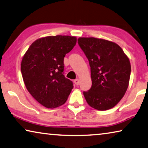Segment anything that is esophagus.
Wrapping results in <instances>:
<instances>
[{"label": "esophagus", "instance_id": "1", "mask_svg": "<svg viewBox=\"0 0 148 148\" xmlns=\"http://www.w3.org/2000/svg\"><path fill=\"white\" fill-rule=\"evenodd\" d=\"M74 83H75V84H76V86H78L79 84H80V80H79L78 78H76V80H74Z\"/></svg>", "mask_w": 148, "mask_h": 148}]
</instances>
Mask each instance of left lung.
I'll list each match as a JSON object with an SVG mask.
<instances>
[{
	"label": "left lung",
	"instance_id": "left-lung-1",
	"mask_svg": "<svg viewBox=\"0 0 148 148\" xmlns=\"http://www.w3.org/2000/svg\"><path fill=\"white\" fill-rule=\"evenodd\" d=\"M78 42L87 57L92 87L84 96L90 106L104 111L114 108L124 96L129 85L130 62L122 48L114 42L94 37H80Z\"/></svg>",
	"mask_w": 148,
	"mask_h": 148
}]
</instances>
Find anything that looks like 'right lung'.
I'll list each match as a JSON object with an SVG mask.
<instances>
[{
	"label": "right lung",
	"instance_id": "add662e5",
	"mask_svg": "<svg viewBox=\"0 0 148 148\" xmlns=\"http://www.w3.org/2000/svg\"><path fill=\"white\" fill-rule=\"evenodd\" d=\"M76 41L71 36L42 37L32 42L23 57L21 68L26 89L47 108L63 105L74 87L63 74L64 58Z\"/></svg>",
	"mask_w": 148,
	"mask_h": 148
}]
</instances>
